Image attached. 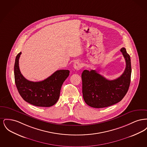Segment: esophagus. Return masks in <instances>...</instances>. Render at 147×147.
<instances>
[{
    "mask_svg": "<svg viewBox=\"0 0 147 147\" xmlns=\"http://www.w3.org/2000/svg\"><path fill=\"white\" fill-rule=\"evenodd\" d=\"M83 65H82V64L80 63V62H76V63L74 64V65H73V67L74 68L76 69V70H79L82 69Z\"/></svg>",
    "mask_w": 147,
    "mask_h": 147,
    "instance_id": "obj_1",
    "label": "esophagus"
}]
</instances>
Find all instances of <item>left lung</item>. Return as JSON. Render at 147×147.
<instances>
[{"instance_id": "obj_1", "label": "left lung", "mask_w": 147, "mask_h": 147, "mask_svg": "<svg viewBox=\"0 0 147 147\" xmlns=\"http://www.w3.org/2000/svg\"><path fill=\"white\" fill-rule=\"evenodd\" d=\"M120 51L126 61V68L118 78L110 80L95 70H84L82 74V92L85 103L94 108H103L118 103L128 90L131 77L130 56L125 47Z\"/></svg>"}]
</instances>
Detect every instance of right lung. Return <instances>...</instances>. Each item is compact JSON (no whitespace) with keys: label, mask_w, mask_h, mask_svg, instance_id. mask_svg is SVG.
Listing matches in <instances>:
<instances>
[{"label":"right lung","mask_w":147,"mask_h":147,"mask_svg":"<svg viewBox=\"0 0 147 147\" xmlns=\"http://www.w3.org/2000/svg\"><path fill=\"white\" fill-rule=\"evenodd\" d=\"M21 52L18 54L14 65L15 82L22 98L29 104L38 107L55 105L59 98L63 82L69 75V70H57L50 77L41 82H31L22 75L19 60Z\"/></svg>","instance_id":"1"}]
</instances>
